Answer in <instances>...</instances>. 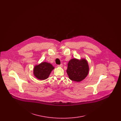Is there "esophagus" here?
Masks as SVG:
<instances>
[{"label":"esophagus","instance_id":"esophagus-1","mask_svg":"<svg viewBox=\"0 0 121 121\" xmlns=\"http://www.w3.org/2000/svg\"><path fill=\"white\" fill-rule=\"evenodd\" d=\"M63 64H62H62H61L60 65H58V67H63Z\"/></svg>","mask_w":121,"mask_h":121}]
</instances>
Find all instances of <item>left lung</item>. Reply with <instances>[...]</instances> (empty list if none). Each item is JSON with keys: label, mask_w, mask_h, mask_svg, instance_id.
I'll use <instances>...</instances> for the list:
<instances>
[{"label": "left lung", "mask_w": 121, "mask_h": 121, "mask_svg": "<svg viewBox=\"0 0 121 121\" xmlns=\"http://www.w3.org/2000/svg\"><path fill=\"white\" fill-rule=\"evenodd\" d=\"M67 73L70 80L80 82L84 79L88 74L89 67L86 60H78L73 58L70 60L68 65Z\"/></svg>", "instance_id": "obj_1"}]
</instances>
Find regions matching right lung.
<instances>
[{
    "instance_id": "add662e5",
    "label": "right lung",
    "mask_w": 121,
    "mask_h": 121,
    "mask_svg": "<svg viewBox=\"0 0 121 121\" xmlns=\"http://www.w3.org/2000/svg\"><path fill=\"white\" fill-rule=\"evenodd\" d=\"M54 69L51 64L43 62L35 67L34 73L36 78L40 80L48 78L52 70Z\"/></svg>"
}]
</instances>
